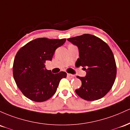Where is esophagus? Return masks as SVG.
<instances>
[{"label": "esophagus", "mask_w": 130, "mask_h": 130, "mask_svg": "<svg viewBox=\"0 0 130 130\" xmlns=\"http://www.w3.org/2000/svg\"><path fill=\"white\" fill-rule=\"evenodd\" d=\"M67 77H68V78H73V77H74V75L71 74H67Z\"/></svg>", "instance_id": "esophagus-1"}]
</instances>
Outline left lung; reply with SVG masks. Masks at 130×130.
Instances as JSON below:
<instances>
[{
	"label": "left lung",
	"mask_w": 130,
	"mask_h": 130,
	"mask_svg": "<svg viewBox=\"0 0 130 130\" xmlns=\"http://www.w3.org/2000/svg\"><path fill=\"white\" fill-rule=\"evenodd\" d=\"M68 40L78 48L79 58L75 65L82 66L87 72L85 77L77 76L82 86L75 93L87 101L102 98L112 88L116 77V60L111 49L103 40L88 34Z\"/></svg>",
	"instance_id": "1"
}]
</instances>
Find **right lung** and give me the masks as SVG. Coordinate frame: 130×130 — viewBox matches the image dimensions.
I'll return each instance as SVG.
<instances>
[{
  "label": "right lung",
  "mask_w": 130,
  "mask_h": 130,
  "mask_svg": "<svg viewBox=\"0 0 130 130\" xmlns=\"http://www.w3.org/2000/svg\"><path fill=\"white\" fill-rule=\"evenodd\" d=\"M66 39L38 38L26 43L17 52L13 66L14 81L26 98L36 102L48 100L56 92L59 82L66 72L52 74L45 62L51 61L55 50Z\"/></svg>",
  "instance_id": "right-lung-1"
}]
</instances>
